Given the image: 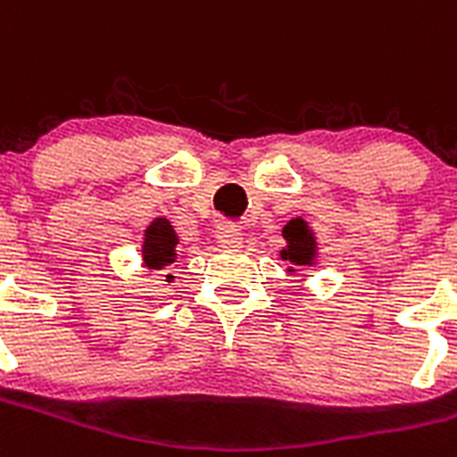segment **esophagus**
<instances>
[{
	"label": "esophagus",
	"instance_id": "obj_1",
	"mask_svg": "<svg viewBox=\"0 0 457 457\" xmlns=\"http://www.w3.org/2000/svg\"><path fill=\"white\" fill-rule=\"evenodd\" d=\"M216 239L218 244L223 245L225 251H237L244 241V234L239 232V228H234V225H220L216 229Z\"/></svg>",
	"mask_w": 457,
	"mask_h": 457
}]
</instances>
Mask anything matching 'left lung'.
I'll return each instance as SVG.
<instances>
[{
  "instance_id": "8db88e82",
  "label": "left lung",
  "mask_w": 457,
  "mask_h": 457,
  "mask_svg": "<svg viewBox=\"0 0 457 457\" xmlns=\"http://www.w3.org/2000/svg\"><path fill=\"white\" fill-rule=\"evenodd\" d=\"M283 237L287 241V248H285L280 255L283 260H289L296 267H311L312 262H315V253H317V244L315 237H312V229L308 228L303 218H295V220H289L287 225L283 228ZM289 271H295V269H289Z\"/></svg>"
}]
</instances>
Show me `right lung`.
Returning a JSON list of instances; mask_svg holds the SVG:
<instances>
[{"label":"right lung","instance_id":"1","mask_svg":"<svg viewBox=\"0 0 457 457\" xmlns=\"http://www.w3.org/2000/svg\"><path fill=\"white\" fill-rule=\"evenodd\" d=\"M177 234L172 225L165 218H156L149 228L145 229V245H142V257L145 267L149 269H168L177 260ZM174 276H168L172 280Z\"/></svg>","mask_w":457,"mask_h":457}]
</instances>
